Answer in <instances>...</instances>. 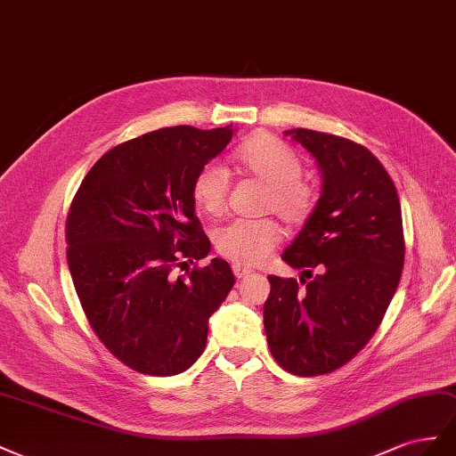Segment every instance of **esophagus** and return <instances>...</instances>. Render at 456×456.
Masks as SVG:
<instances>
[{
  "instance_id": "34e87169",
  "label": "esophagus",
  "mask_w": 456,
  "mask_h": 456,
  "mask_svg": "<svg viewBox=\"0 0 456 456\" xmlns=\"http://www.w3.org/2000/svg\"><path fill=\"white\" fill-rule=\"evenodd\" d=\"M232 273H235L237 279H244L246 275H250L252 269L250 267H244L240 264H232Z\"/></svg>"
}]
</instances>
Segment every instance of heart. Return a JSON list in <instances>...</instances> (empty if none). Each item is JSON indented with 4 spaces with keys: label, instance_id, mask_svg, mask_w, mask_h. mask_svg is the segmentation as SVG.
Segmentation results:
<instances>
[{
    "label": "heart",
    "instance_id": "1",
    "mask_svg": "<svg viewBox=\"0 0 456 456\" xmlns=\"http://www.w3.org/2000/svg\"><path fill=\"white\" fill-rule=\"evenodd\" d=\"M235 162L244 174L267 187L262 210L275 212L290 225H300L315 208V191L302 181L304 166L296 152L267 134L246 139L235 152ZM229 194L227 174L216 164H206L191 187L192 202L206 216L224 214ZM281 240L275 221L235 219L216 231V250L235 264H262Z\"/></svg>",
    "mask_w": 456,
    "mask_h": 456
}]
</instances>
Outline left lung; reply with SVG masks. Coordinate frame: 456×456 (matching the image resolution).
I'll return each mask as SVG.
<instances>
[{"label": "left lung", "mask_w": 456, "mask_h": 456, "mask_svg": "<svg viewBox=\"0 0 456 456\" xmlns=\"http://www.w3.org/2000/svg\"><path fill=\"white\" fill-rule=\"evenodd\" d=\"M284 134L314 154L322 191L282 252L306 286L269 275L264 327L284 370L319 376L344 367L380 327L405 262L401 204L386 167L359 142L304 127Z\"/></svg>", "instance_id": "8db88e82"}]
</instances>
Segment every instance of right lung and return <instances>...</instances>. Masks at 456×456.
Returning <instances> with one entry per match:
<instances>
[{
  "label": "right lung",
  "instance_id": "right-lung-1",
  "mask_svg": "<svg viewBox=\"0 0 456 456\" xmlns=\"http://www.w3.org/2000/svg\"><path fill=\"white\" fill-rule=\"evenodd\" d=\"M235 129L162 127L110 149L84 177L67 217V259L99 340L142 374L187 370L206 347L208 319L235 275L225 259L175 269L210 252L194 216L192 181Z\"/></svg>",
  "mask_w": 456,
  "mask_h": 456
}]
</instances>
